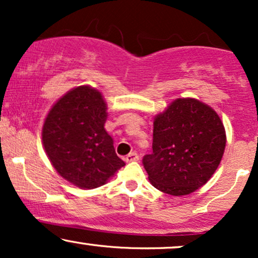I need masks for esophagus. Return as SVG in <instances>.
I'll use <instances>...</instances> for the list:
<instances>
[{"label":"esophagus","mask_w":258,"mask_h":258,"mask_svg":"<svg viewBox=\"0 0 258 258\" xmlns=\"http://www.w3.org/2000/svg\"><path fill=\"white\" fill-rule=\"evenodd\" d=\"M138 159H139L138 154L136 153V152H133V153H130L128 155L126 156V158H125V161H126V162H132V161H137Z\"/></svg>","instance_id":"obj_1"}]
</instances>
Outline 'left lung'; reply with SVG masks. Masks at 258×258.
Wrapping results in <instances>:
<instances>
[{
	"label": "left lung",
	"mask_w": 258,
	"mask_h": 258,
	"mask_svg": "<svg viewBox=\"0 0 258 258\" xmlns=\"http://www.w3.org/2000/svg\"><path fill=\"white\" fill-rule=\"evenodd\" d=\"M226 130L218 114L195 98H178L154 117L153 153L143 158L148 178L173 197L191 194L217 170Z\"/></svg>",
	"instance_id": "1"
}]
</instances>
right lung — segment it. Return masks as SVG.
<instances>
[{"instance_id": "obj_1", "label": "right lung", "mask_w": 258, "mask_h": 258, "mask_svg": "<svg viewBox=\"0 0 258 258\" xmlns=\"http://www.w3.org/2000/svg\"><path fill=\"white\" fill-rule=\"evenodd\" d=\"M106 109L102 93L84 85L59 98L44 119V152L55 171L81 189L105 184L125 166L104 128Z\"/></svg>"}]
</instances>
